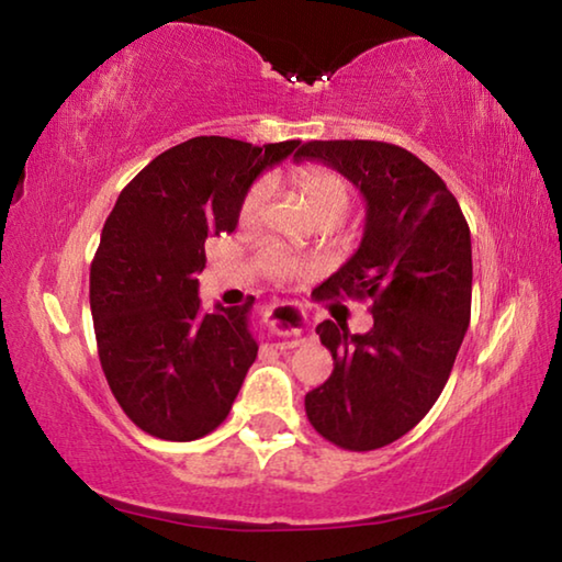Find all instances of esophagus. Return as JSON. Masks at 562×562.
Masks as SVG:
<instances>
[{"instance_id": "esophagus-1", "label": "esophagus", "mask_w": 562, "mask_h": 562, "mask_svg": "<svg viewBox=\"0 0 562 562\" xmlns=\"http://www.w3.org/2000/svg\"><path fill=\"white\" fill-rule=\"evenodd\" d=\"M268 327L272 335H278L282 339H297L304 331V310L292 307V304H282V307L268 312Z\"/></svg>"}]
</instances>
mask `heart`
<instances>
[{
	"mask_svg": "<svg viewBox=\"0 0 562 562\" xmlns=\"http://www.w3.org/2000/svg\"><path fill=\"white\" fill-rule=\"evenodd\" d=\"M294 180H297L304 201L310 203V207L315 211L317 217H322V215L341 217L347 213L351 193H349L347 180L339 173H335V170L304 168L297 176H294ZM270 190H272V186L268 178L258 180V183L247 190V195L240 203V223L243 225H252L260 221L265 205H268ZM255 265H258L265 278H272V280H284V278H292V274L300 272V262L294 260L292 255L278 243L262 245L258 255H255Z\"/></svg>",
	"mask_w": 562,
	"mask_h": 562,
	"instance_id": "heart-1",
	"label": "heart"
}]
</instances>
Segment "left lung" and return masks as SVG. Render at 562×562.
<instances>
[{"mask_svg":"<svg viewBox=\"0 0 562 562\" xmlns=\"http://www.w3.org/2000/svg\"><path fill=\"white\" fill-rule=\"evenodd\" d=\"M294 158L335 168L364 195L357 252L322 290L374 302L364 335L331 319L317 325L335 369L304 396V412L339 449H382L412 431L449 382L471 319L469 223L443 180L406 148L310 140Z\"/></svg>","mask_w":562,"mask_h":562,"instance_id":"obj_1","label":"left lung"}]
</instances>
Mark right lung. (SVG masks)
I'll list each match as a JSON object with an SVG mask.
<instances>
[{"label":"right lung","mask_w":562,"mask_h":562,"mask_svg":"<svg viewBox=\"0 0 562 562\" xmlns=\"http://www.w3.org/2000/svg\"><path fill=\"white\" fill-rule=\"evenodd\" d=\"M294 148L190 138L150 160L106 217L91 262L93 331L113 396L146 434L193 441L231 414L258 357L252 300L205 312L198 272L207 237L235 231L255 178Z\"/></svg>","instance_id":"add662e5"}]
</instances>
